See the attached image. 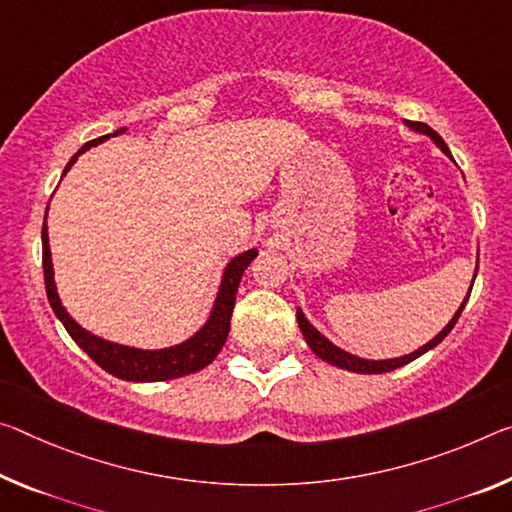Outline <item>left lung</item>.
Instances as JSON below:
<instances>
[{"instance_id": "obj_1", "label": "left lung", "mask_w": 512, "mask_h": 512, "mask_svg": "<svg viewBox=\"0 0 512 512\" xmlns=\"http://www.w3.org/2000/svg\"><path fill=\"white\" fill-rule=\"evenodd\" d=\"M405 125H408L412 132H419V134L428 136V139H431L437 145V148H440L446 154V157L451 159L449 148H446L444 139L435 132V129H431V127L424 125V123H415V120H405ZM476 271H478V262H476ZM474 280H476V273H474ZM472 285H474V282H472ZM469 294H472V289L467 291V296H465V300H462V305L458 307V312L451 316V321L446 323V326L440 332H437V335L431 339V342L424 344V346H419L417 351H412L408 355H401V358H392V360H364V358H358V355L344 351V348L335 346L328 337H323L321 332L316 330L312 323L305 319V314H303V310H300V307L296 310V319H298V328H300V332H303L307 346L312 348V353L316 355V358H321L323 362L332 364V367H339V369H346V371H353V373H385V371L399 369V367H403V364H408L412 360H417L419 355L428 353V351H431V348H435L437 344H440L442 339L453 330V326H456L458 316L462 314V307H465Z\"/></svg>"}]
</instances>
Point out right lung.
Listing matches in <instances>:
<instances>
[{
    "instance_id": "add662e5",
    "label": "right lung",
    "mask_w": 512,
    "mask_h": 512,
    "mask_svg": "<svg viewBox=\"0 0 512 512\" xmlns=\"http://www.w3.org/2000/svg\"><path fill=\"white\" fill-rule=\"evenodd\" d=\"M123 132L125 127H120L113 134L100 136V139L86 143L84 148H81L75 157L68 161L63 175L72 168L79 154H84L86 150H91L93 145H100L107 139H111V136H118ZM255 257H257V248H250L246 253H239L237 257H232L230 262L225 264L221 285H218V294L212 305V312H209V319L205 321V326H202L198 332H193L189 339L166 348L125 346L118 342H109V339L97 337L91 330L81 328L79 323L68 314L66 307H63L59 291H56V282H54L52 250H50V237H47V212H45L43 271H45L47 300H50L54 314L59 316L63 328L68 330V335L75 339V344L81 348V351L88 353V358H91L95 364H100L104 371H109L111 376H116L120 380H129V383H159V380L182 378V376H189V373L205 369L207 364H212L216 355L221 353V348L227 339V332H230L234 298H237L241 275Z\"/></svg>"
}]
</instances>
